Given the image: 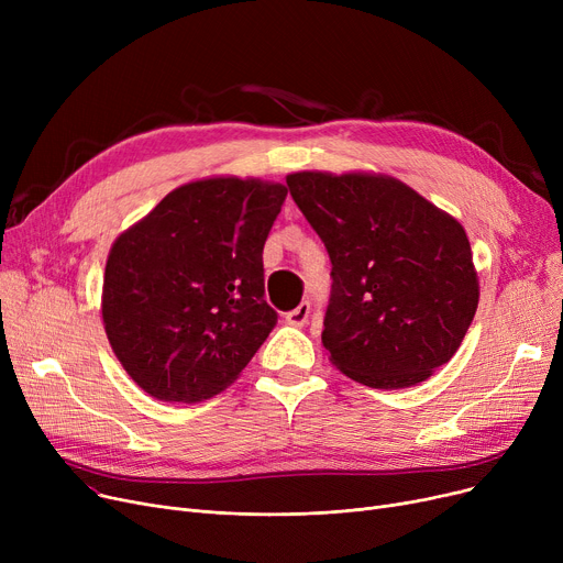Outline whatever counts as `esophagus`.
Segmentation results:
<instances>
[{
    "label": "esophagus",
    "instance_id": "1",
    "mask_svg": "<svg viewBox=\"0 0 563 563\" xmlns=\"http://www.w3.org/2000/svg\"><path fill=\"white\" fill-rule=\"evenodd\" d=\"M308 317H310V303L303 301L301 306H297L291 312H287L285 321L289 323V327L301 329V327H306V323H308Z\"/></svg>",
    "mask_w": 563,
    "mask_h": 563
}]
</instances>
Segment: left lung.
<instances>
[{
  "label": "left lung",
  "instance_id": "8db88e82",
  "mask_svg": "<svg viewBox=\"0 0 563 563\" xmlns=\"http://www.w3.org/2000/svg\"><path fill=\"white\" fill-rule=\"evenodd\" d=\"M331 257L321 344L369 388L418 386L461 346L479 303L463 225L388 175L291 173Z\"/></svg>",
  "mask_w": 563,
  "mask_h": 563
}]
</instances>
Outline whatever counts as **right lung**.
Instances as JSON below:
<instances>
[{
    "mask_svg": "<svg viewBox=\"0 0 563 563\" xmlns=\"http://www.w3.org/2000/svg\"><path fill=\"white\" fill-rule=\"evenodd\" d=\"M287 189L212 177L170 191L111 246L102 319L115 358L159 401L232 383L274 331L262 251Z\"/></svg>",
    "mask_w": 563,
    "mask_h": 563,
    "instance_id": "1",
    "label": "right lung"
}]
</instances>
